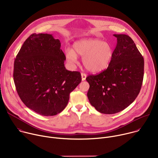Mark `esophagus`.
Listing matches in <instances>:
<instances>
[{
	"instance_id": "esophagus-1",
	"label": "esophagus",
	"mask_w": 158,
	"mask_h": 158,
	"mask_svg": "<svg viewBox=\"0 0 158 158\" xmlns=\"http://www.w3.org/2000/svg\"><path fill=\"white\" fill-rule=\"evenodd\" d=\"M86 74L84 73H81V78H82V81H85L86 79Z\"/></svg>"
}]
</instances>
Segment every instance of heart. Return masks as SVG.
<instances>
[{
	"label": "heart",
	"mask_w": 158,
	"mask_h": 158,
	"mask_svg": "<svg viewBox=\"0 0 158 158\" xmlns=\"http://www.w3.org/2000/svg\"><path fill=\"white\" fill-rule=\"evenodd\" d=\"M73 48L74 50L65 51L67 61L74 64L77 62V56H82L84 66L92 73H99L107 69L114 54L112 45L98 39L79 40L74 44Z\"/></svg>",
	"instance_id": "b5f03b06"
}]
</instances>
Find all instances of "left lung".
I'll list each match as a JSON object with an SVG mask.
<instances>
[{
	"instance_id": "left-lung-1",
	"label": "left lung",
	"mask_w": 158,
	"mask_h": 158,
	"mask_svg": "<svg viewBox=\"0 0 158 158\" xmlns=\"http://www.w3.org/2000/svg\"><path fill=\"white\" fill-rule=\"evenodd\" d=\"M117 44L107 68L86 77L87 97L101 113L112 114L129 106L136 99L144 76V59L132 39L126 34H114Z\"/></svg>"
}]
</instances>
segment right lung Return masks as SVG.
I'll use <instances>...</instances> for the list:
<instances>
[{"mask_svg": "<svg viewBox=\"0 0 158 158\" xmlns=\"http://www.w3.org/2000/svg\"><path fill=\"white\" fill-rule=\"evenodd\" d=\"M60 42L52 34H33L24 42L14 61V81L24 104L37 114L55 116L81 82L79 72L67 71Z\"/></svg>", "mask_w": 158, "mask_h": 158, "instance_id": "right-lung-1", "label": "right lung"}]
</instances>
